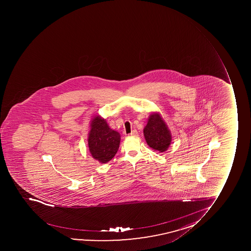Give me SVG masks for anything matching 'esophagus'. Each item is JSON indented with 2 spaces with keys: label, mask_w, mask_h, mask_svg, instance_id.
I'll list each match as a JSON object with an SVG mask.
<instances>
[{
  "label": "esophagus",
  "mask_w": 251,
  "mask_h": 251,
  "mask_svg": "<svg viewBox=\"0 0 251 251\" xmlns=\"http://www.w3.org/2000/svg\"><path fill=\"white\" fill-rule=\"evenodd\" d=\"M137 134H138V132H137V130H132V132L130 133L129 136H131V137H136V136H137Z\"/></svg>",
  "instance_id": "obj_1"
}]
</instances>
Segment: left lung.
<instances>
[{
  "instance_id": "8db88e82",
  "label": "left lung",
  "mask_w": 251,
  "mask_h": 251,
  "mask_svg": "<svg viewBox=\"0 0 251 251\" xmlns=\"http://www.w3.org/2000/svg\"><path fill=\"white\" fill-rule=\"evenodd\" d=\"M143 132L147 144L154 151H165L169 148V145L171 144L170 131L160 114L158 113L150 115Z\"/></svg>"
}]
</instances>
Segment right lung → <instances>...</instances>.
<instances>
[{
	"label": "right lung",
	"instance_id": "right-lung-1",
	"mask_svg": "<svg viewBox=\"0 0 251 251\" xmlns=\"http://www.w3.org/2000/svg\"><path fill=\"white\" fill-rule=\"evenodd\" d=\"M120 134L112 130L105 119L97 115L91 123L88 136L90 153L101 164L111 160L119 150Z\"/></svg>",
	"mask_w": 251,
	"mask_h": 251
}]
</instances>
